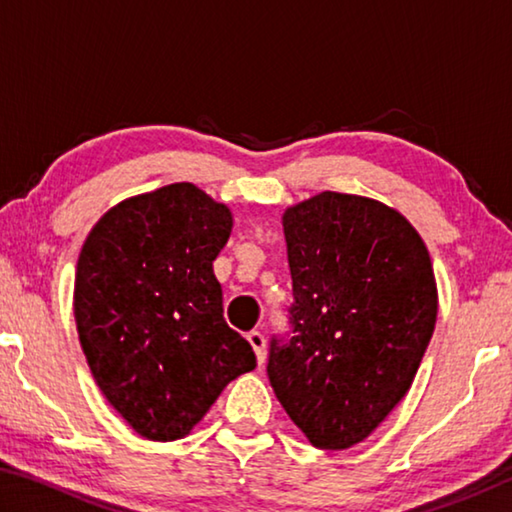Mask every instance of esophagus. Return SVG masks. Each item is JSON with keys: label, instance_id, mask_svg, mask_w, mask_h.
<instances>
[{"label": "esophagus", "instance_id": "34e87169", "mask_svg": "<svg viewBox=\"0 0 512 512\" xmlns=\"http://www.w3.org/2000/svg\"><path fill=\"white\" fill-rule=\"evenodd\" d=\"M248 341L250 345H253V350L257 354V361L264 363V357H266V339L262 332H257V329H253V332H248Z\"/></svg>", "mask_w": 512, "mask_h": 512}]
</instances>
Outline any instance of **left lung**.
Masks as SVG:
<instances>
[{"instance_id": "8db88e82", "label": "left lung", "mask_w": 512, "mask_h": 512, "mask_svg": "<svg viewBox=\"0 0 512 512\" xmlns=\"http://www.w3.org/2000/svg\"><path fill=\"white\" fill-rule=\"evenodd\" d=\"M291 339L273 336L268 379L309 443L366 440L409 393L438 314L429 250L404 216L323 192L282 216Z\"/></svg>"}]
</instances>
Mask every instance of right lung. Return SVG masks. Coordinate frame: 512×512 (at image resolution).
Returning a JSON list of instances; mask_svg holds the SVG:
<instances>
[{
  "label": "right lung",
  "mask_w": 512,
  "mask_h": 512,
  "mask_svg": "<svg viewBox=\"0 0 512 512\" xmlns=\"http://www.w3.org/2000/svg\"><path fill=\"white\" fill-rule=\"evenodd\" d=\"M232 214L192 183L126 198L81 248L74 318L92 377L140 436L178 440L257 366L223 318L212 262Z\"/></svg>",
  "instance_id": "right-lung-1"
}]
</instances>
